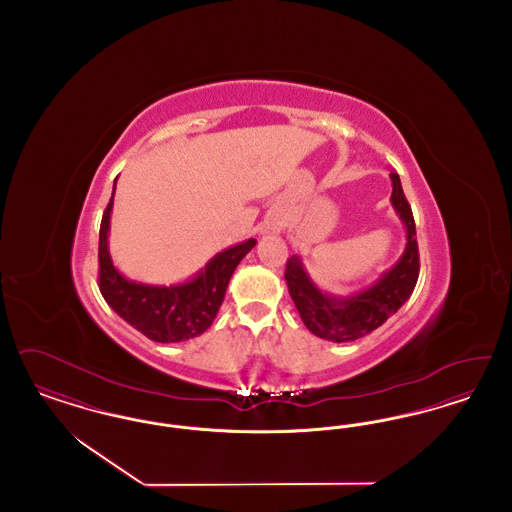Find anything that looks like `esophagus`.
<instances>
[{"instance_id": "34e87169", "label": "esophagus", "mask_w": 512, "mask_h": 512, "mask_svg": "<svg viewBox=\"0 0 512 512\" xmlns=\"http://www.w3.org/2000/svg\"><path fill=\"white\" fill-rule=\"evenodd\" d=\"M267 228L270 234H278V232L284 228V217L276 213L272 219L268 220Z\"/></svg>"}]
</instances>
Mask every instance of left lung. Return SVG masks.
Masks as SVG:
<instances>
[{
    "label": "left lung",
    "instance_id": "8db88e82",
    "mask_svg": "<svg viewBox=\"0 0 512 512\" xmlns=\"http://www.w3.org/2000/svg\"><path fill=\"white\" fill-rule=\"evenodd\" d=\"M391 207L405 226V249L393 267L361 292L334 295L322 292L309 276L299 255L286 263V282L303 324L322 340L334 343L365 338L395 315L411 297L418 280V245L413 211L403 194L397 172H390Z\"/></svg>",
    "mask_w": 512,
    "mask_h": 512
}]
</instances>
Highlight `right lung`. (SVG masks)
I'll use <instances>...</instances> for the list:
<instances>
[{"label":"right lung","mask_w":512,"mask_h":512,"mask_svg":"<svg viewBox=\"0 0 512 512\" xmlns=\"http://www.w3.org/2000/svg\"><path fill=\"white\" fill-rule=\"evenodd\" d=\"M115 188L117 178L99 226V292L103 299L122 320L149 340L178 343L201 336L217 317L234 270L257 240L249 238L226 247L186 282L159 286L128 280L115 267L109 253Z\"/></svg>","instance_id":"add662e5"}]
</instances>
